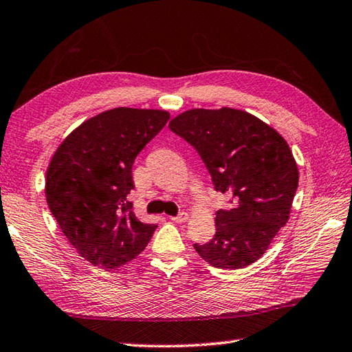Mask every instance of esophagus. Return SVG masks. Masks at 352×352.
<instances>
[{
  "instance_id": "34e87169",
  "label": "esophagus",
  "mask_w": 352,
  "mask_h": 352,
  "mask_svg": "<svg viewBox=\"0 0 352 352\" xmlns=\"http://www.w3.org/2000/svg\"><path fill=\"white\" fill-rule=\"evenodd\" d=\"M170 220L176 221V223H184V221L188 220V214H186V212H181V214H177L176 217H170Z\"/></svg>"
}]
</instances>
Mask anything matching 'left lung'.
Returning <instances> with one entry per match:
<instances>
[{
	"label": "left lung",
	"mask_w": 352,
	"mask_h": 352,
	"mask_svg": "<svg viewBox=\"0 0 352 352\" xmlns=\"http://www.w3.org/2000/svg\"><path fill=\"white\" fill-rule=\"evenodd\" d=\"M170 131L197 150L214 188L231 196L216 212V235L196 243L214 267L243 269L255 263L285 226L299 173L287 141L245 111L191 109L170 121Z\"/></svg>",
	"instance_id": "left-lung-1"
}]
</instances>
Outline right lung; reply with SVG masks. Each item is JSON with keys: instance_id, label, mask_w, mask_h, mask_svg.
Returning a JSON list of instances; mask_svg holds the SVG:
<instances>
[{"instance_id": "right-lung-1", "label": "right lung", "mask_w": 352, "mask_h": 352, "mask_svg": "<svg viewBox=\"0 0 352 352\" xmlns=\"http://www.w3.org/2000/svg\"><path fill=\"white\" fill-rule=\"evenodd\" d=\"M168 120L166 111L116 107L78 126L52 157L48 208L71 246L94 266H124L152 239L157 226L136 219L127 196L135 188V157Z\"/></svg>"}]
</instances>
